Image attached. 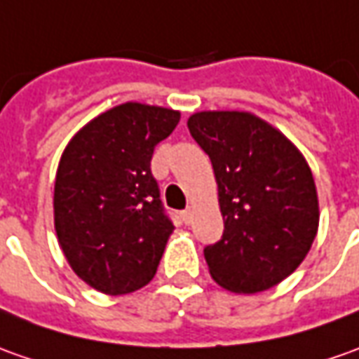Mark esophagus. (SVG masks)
<instances>
[{
	"instance_id": "esophagus-1",
	"label": "esophagus",
	"mask_w": 359,
	"mask_h": 359,
	"mask_svg": "<svg viewBox=\"0 0 359 359\" xmlns=\"http://www.w3.org/2000/svg\"><path fill=\"white\" fill-rule=\"evenodd\" d=\"M192 218H194V210H192V208H187V210L182 212V222H184V224H190Z\"/></svg>"
}]
</instances>
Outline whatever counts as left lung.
I'll list each match as a JSON object with an SVG mask.
<instances>
[{
    "instance_id": "8db88e82",
    "label": "left lung",
    "mask_w": 359,
    "mask_h": 359,
    "mask_svg": "<svg viewBox=\"0 0 359 359\" xmlns=\"http://www.w3.org/2000/svg\"><path fill=\"white\" fill-rule=\"evenodd\" d=\"M187 126L210 157L224 218L222 240L204 250L212 279L243 294L279 285L318 231V194L304 155L251 111H196Z\"/></svg>"
}]
</instances>
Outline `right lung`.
I'll list each match as a JSON object with an SVG mask.
<instances>
[{"label": "right lung", "mask_w": 359, "mask_h": 359, "mask_svg": "<svg viewBox=\"0 0 359 359\" xmlns=\"http://www.w3.org/2000/svg\"><path fill=\"white\" fill-rule=\"evenodd\" d=\"M180 111L126 102L68 141L55 179V230L68 265L104 294H128L157 273L175 226L151 175L155 145Z\"/></svg>", "instance_id": "right-lung-1"}]
</instances>
